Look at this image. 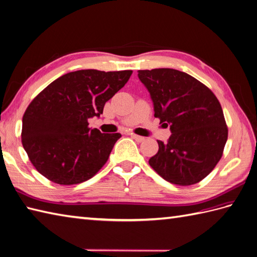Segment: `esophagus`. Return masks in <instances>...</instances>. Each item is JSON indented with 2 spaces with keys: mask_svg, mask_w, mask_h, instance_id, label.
<instances>
[{
  "mask_svg": "<svg viewBox=\"0 0 257 257\" xmlns=\"http://www.w3.org/2000/svg\"><path fill=\"white\" fill-rule=\"evenodd\" d=\"M132 139L135 140L136 142H139V143H142V142L145 141V137L140 136V135H136V134H132Z\"/></svg>",
  "mask_w": 257,
  "mask_h": 257,
  "instance_id": "34e87169",
  "label": "esophagus"
}]
</instances>
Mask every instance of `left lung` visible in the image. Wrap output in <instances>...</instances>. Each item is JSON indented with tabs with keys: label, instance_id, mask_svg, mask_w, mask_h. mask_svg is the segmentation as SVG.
Segmentation results:
<instances>
[{
	"label": "left lung",
	"instance_id": "1",
	"mask_svg": "<svg viewBox=\"0 0 257 257\" xmlns=\"http://www.w3.org/2000/svg\"><path fill=\"white\" fill-rule=\"evenodd\" d=\"M154 102L155 117L170 125L167 143L149 165L168 182L181 186L201 182L220 160L228 126L220 102L207 86L173 68L139 71Z\"/></svg>",
	"mask_w": 257,
	"mask_h": 257
}]
</instances>
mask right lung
<instances>
[{
    "instance_id": "1",
    "label": "right lung",
    "mask_w": 257,
    "mask_h": 257,
    "mask_svg": "<svg viewBox=\"0 0 257 257\" xmlns=\"http://www.w3.org/2000/svg\"><path fill=\"white\" fill-rule=\"evenodd\" d=\"M133 71L80 70L48 85L23 116L22 143L43 177L61 185L89 180L108 161L121 134L88 127L109 99L127 83Z\"/></svg>"
}]
</instances>
